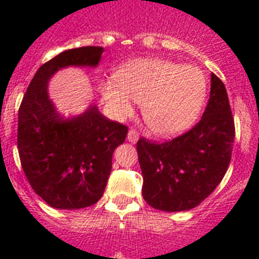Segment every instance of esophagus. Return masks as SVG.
<instances>
[{
    "label": "esophagus",
    "instance_id": "obj_1",
    "mask_svg": "<svg viewBox=\"0 0 259 259\" xmlns=\"http://www.w3.org/2000/svg\"><path fill=\"white\" fill-rule=\"evenodd\" d=\"M139 132L136 131V130H130V131H128V135H127V139H128V141H130V143H132V144H136L137 143V140H139Z\"/></svg>",
    "mask_w": 259,
    "mask_h": 259
}]
</instances>
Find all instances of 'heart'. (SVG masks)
<instances>
[{"label":"heart","mask_w":259,"mask_h":259,"mask_svg":"<svg viewBox=\"0 0 259 259\" xmlns=\"http://www.w3.org/2000/svg\"><path fill=\"white\" fill-rule=\"evenodd\" d=\"M107 80L101 93L110 111L124 119L141 104L143 118L150 131L174 136L196 120L206 96V79L200 68L159 58L136 59Z\"/></svg>","instance_id":"obj_1"}]
</instances>
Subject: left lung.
<instances>
[{"instance_id":"obj_1","label":"left lung","mask_w":259,"mask_h":259,"mask_svg":"<svg viewBox=\"0 0 259 259\" xmlns=\"http://www.w3.org/2000/svg\"><path fill=\"white\" fill-rule=\"evenodd\" d=\"M233 140L235 122L227 91L211 74L210 98L197 124L166 143L144 137L137 141L144 200L168 212L198 206L227 172Z\"/></svg>"}]
</instances>
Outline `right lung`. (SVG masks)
<instances>
[{
	"instance_id": "right-lung-1",
	"label": "right lung",
	"mask_w": 259,
	"mask_h": 259,
	"mask_svg": "<svg viewBox=\"0 0 259 259\" xmlns=\"http://www.w3.org/2000/svg\"><path fill=\"white\" fill-rule=\"evenodd\" d=\"M104 48L65 50L41 66L31 80L18 114V152L32 189L52 207L92 206L104 194L115 148L128 128L91 105L65 119L48 96L49 79L68 66L96 67Z\"/></svg>"
}]
</instances>
